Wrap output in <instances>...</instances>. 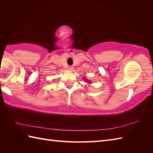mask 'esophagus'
<instances>
[{"mask_svg":"<svg viewBox=\"0 0 153 153\" xmlns=\"http://www.w3.org/2000/svg\"><path fill=\"white\" fill-rule=\"evenodd\" d=\"M69 70H74V66H69Z\"/></svg>","mask_w":153,"mask_h":153,"instance_id":"obj_1","label":"esophagus"}]
</instances>
